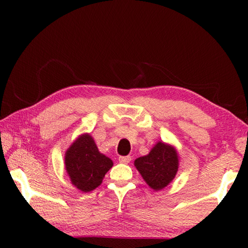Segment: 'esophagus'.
<instances>
[{
  "label": "esophagus",
  "mask_w": 248,
  "mask_h": 248,
  "mask_svg": "<svg viewBox=\"0 0 248 248\" xmlns=\"http://www.w3.org/2000/svg\"><path fill=\"white\" fill-rule=\"evenodd\" d=\"M130 161H131V157L130 156H120L119 157V162L123 163V164H128Z\"/></svg>",
  "instance_id": "1"
}]
</instances>
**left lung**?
I'll return each instance as SVG.
<instances>
[{
	"label": "left lung",
	"mask_w": 248,
	"mask_h": 248,
	"mask_svg": "<svg viewBox=\"0 0 248 248\" xmlns=\"http://www.w3.org/2000/svg\"><path fill=\"white\" fill-rule=\"evenodd\" d=\"M134 166L153 190L164 189L173 182L178 171L179 156L173 145L158 141L149 154L138 157Z\"/></svg>",
	"instance_id": "1"
}]
</instances>
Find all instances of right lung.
Returning a JSON list of instances; mask_svg holds the SVG:
<instances>
[{"label": "right lung", "mask_w": 248, "mask_h": 248, "mask_svg": "<svg viewBox=\"0 0 248 248\" xmlns=\"http://www.w3.org/2000/svg\"><path fill=\"white\" fill-rule=\"evenodd\" d=\"M114 163L99 152L93 137L82 133L65 151L64 166L71 184L83 192H90L103 183Z\"/></svg>", "instance_id": "1"}]
</instances>
